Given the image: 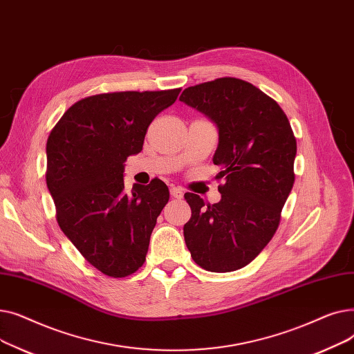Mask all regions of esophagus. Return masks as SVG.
<instances>
[{
  "mask_svg": "<svg viewBox=\"0 0 354 354\" xmlns=\"http://www.w3.org/2000/svg\"><path fill=\"white\" fill-rule=\"evenodd\" d=\"M171 196L176 198V199H182L183 198V191L180 188H171Z\"/></svg>",
  "mask_w": 354,
  "mask_h": 354,
  "instance_id": "obj_1",
  "label": "esophagus"
}]
</instances>
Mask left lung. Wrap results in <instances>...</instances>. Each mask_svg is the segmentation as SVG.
<instances>
[{
  "label": "left lung",
  "mask_w": 354,
  "mask_h": 354,
  "mask_svg": "<svg viewBox=\"0 0 354 354\" xmlns=\"http://www.w3.org/2000/svg\"><path fill=\"white\" fill-rule=\"evenodd\" d=\"M180 102L218 127L214 163L219 165L221 201L205 205L185 194L192 215L183 236L194 261L207 271L248 266L274 236L294 185L297 142L275 100L248 82L221 77L191 86Z\"/></svg>",
  "instance_id": "obj_1"
}]
</instances>
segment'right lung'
Wrapping results in <instances>:
<instances>
[{
	"label": "right lung",
	"instance_id": "add662e5",
	"mask_svg": "<svg viewBox=\"0 0 354 354\" xmlns=\"http://www.w3.org/2000/svg\"><path fill=\"white\" fill-rule=\"evenodd\" d=\"M180 88L115 91L67 109L47 139V188L64 235L87 263L122 278L146 259L156 219L169 201L160 179L124 192V162L142 151L149 124Z\"/></svg>",
	"mask_w": 354,
	"mask_h": 354
}]
</instances>
